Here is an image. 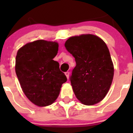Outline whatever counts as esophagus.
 <instances>
[{
  "label": "esophagus",
  "mask_w": 133,
  "mask_h": 133,
  "mask_svg": "<svg viewBox=\"0 0 133 133\" xmlns=\"http://www.w3.org/2000/svg\"><path fill=\"white\" fill-rule=\"evenodd\" d=\"M65 75H66V78H67V79H69V75H70V72H65Z\"/></svg>",
  "instance_id": "34e87169"
}]
</instances>
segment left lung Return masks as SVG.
Instances as JSON below:
<instances>
[{
	"mask_svg": "<svg viewBox=\"0 0 133 133\" xmlns=\"http://www.w3.org/2000/svg\"><path fill=\"white\" fill-rule=\"evenodd\" d=\"M64 46L76 62L70 77L76 97L85 105L101 101L109 92L114 76L107 44L98 36L87 34L70 37Z\"/></svg>",
	"mask_w": 133,
	"mask_h": 133,
	"instance_id": "left-lung-1",
	"label": "left lung"
}]
</instances>
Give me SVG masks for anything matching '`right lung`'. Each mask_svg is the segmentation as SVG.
<instances>
[{"label":"right lung","instance_id":"right-lung-1","mask_svg":"<svg viewBox=\"0 0 133 133\" xmlns=\"http://www.w3.org/2000/svg\"><path fill=\"white\" fill-rule=\"evenodd\" d=\"M58 50L56 42L38 40L27 43L17 52L16 76L24 95L38 107L52 104L67 81L59 63L53 60Z\"/></svg>","mask_w":133,"mask_h":133}]
</instances>
